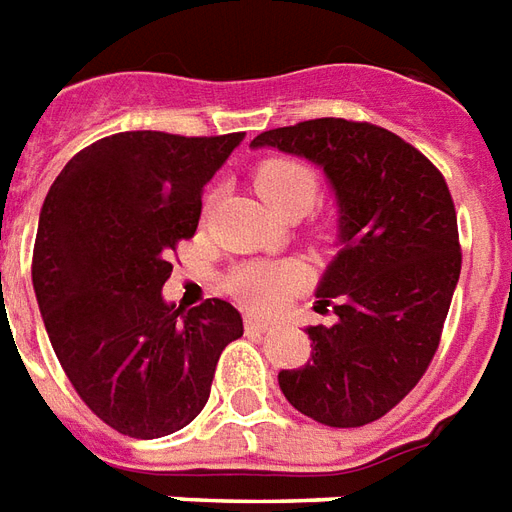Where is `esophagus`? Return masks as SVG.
<instances>
[{
    "label": "esophagus",
    "instance_id": "obj_1",
    "mask_svg": "<svg viewBox=\"0 0 512 512\" xmlns=\"http://www.w3.org/2000/svg\"><path fill=\"white\" fill-rule=\"evenodd\" d=\"M244 325H246V331H252V333H263L268 331V320H263V317H257V314H246L244 317Z\"/></svg>",
    "mask_w": 512,
    "mask_h": 512
}]
</instances>
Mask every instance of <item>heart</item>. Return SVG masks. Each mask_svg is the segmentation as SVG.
I'll return each instance as SVG.
<instances>
[{"instance_id": "heart-1", "label": "heart", "mask_w": 512, "mask_h": 512, "mask_svg": "<svg viewBox=\"0 0 512 512\" xmlns=\"http://www.w3.org/2000/svg\"><path fill=\"white\" fill-rule=\"evenodd\" d=\"M252 184L257 195L279 217H301L320 195L317 173L304 162L282 160V157L263 162L255 170ZM298 285H301V271L287 263H246L227 279L230 293L255 309H271L282 304Z\"/></svg>"}]
</instances>
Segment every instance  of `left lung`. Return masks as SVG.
Wrapping results in <instances>:
<instances>
[{
    "mask_svg": "<svg viewBox=\"0 0 512 512\" xmlns=\"http://www.w3.org/2000/svg\"><path fill=\"white\" fill-rule=\"evenodd\" d=\"M252 149L320 165L339 206L342 249L317 287L336 323L306 328L312 358L279 372V388L317 423L366 426L418 385L439 347L461 274L448 184L415 146L369 121H301L260 132Z\"/></svg>",
    "mask_w": 512,
    "mask_h": 512,
    "instance_id": "obj_1",
    "label": "left lung"
}]
</instances>
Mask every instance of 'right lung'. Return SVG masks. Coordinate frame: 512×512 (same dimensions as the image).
I'll use <instances>...</instances> for the list:
<instances>
[{"label": "right lung", "instance_id": "add662e5", "mask_svg": "<svg viewBox=\"0 0 512 512\" xmlns=\"http://www.w3.org/2000/svg\"><path fill=\"white\" fill-rule=\"evenodd\" d=\"M241 140L119 132L78 151L45 195L32 257L45 331L86 407L127 437L198 418L219 355L244 333L227 301L184 312L162 298L203 187Z\"/></svg>", "mask_w": 512, "mask_h": 512}]
</instances>
